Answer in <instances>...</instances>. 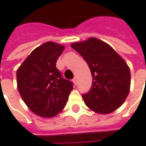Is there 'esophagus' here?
<instances>
[{
    "label": "esophagus",
    "mask_w": 146,
    "mask_h": 146,
    "mask_svg": "<svg viewBox=\"0 0 146 146\" xmlns=\"http://www.w3.org/2000/svg\"><path fill=\"white\" fill-rule=\"evenodd\" d=\"M73 84L75 85V86L77 85V78H73Z\"/></svg>",
    "instance_id": "34e87169"
}]
</instances>
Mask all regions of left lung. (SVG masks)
Returning <instances> with one entry per match:
<instances>
[{"instance_id": "left-lung-1", "label": "left lung", "mask_w": 146, "mask_h": 146, "mask_svg": "<svg viewBox=\"0 0 146 146\" xmlns=\"http://www.w3.org/2000/svg\"><path fill=\"white\" fill-rule=\"evenodd\" d=\"M71 47L86 60L92 74V86L82 98L99 114L118 109L129 93L131 75L128 64L108 43L96 38L74 43Z\"/></svg>"}]
</instances>
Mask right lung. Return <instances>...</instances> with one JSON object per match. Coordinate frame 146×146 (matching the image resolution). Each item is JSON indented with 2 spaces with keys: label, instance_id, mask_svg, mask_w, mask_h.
<instances>
[{
  "label": "right lung",
  "instance_id": "right-lung-1",
  "mask_svg": "<svg viewBox=\"0 0 146 146\" xmlns=\"http://www.w3.org/2000/svg\"><path fill=\"white\" fill-rule=\"evenodd\" d=\"M63 45L47 42L35 48L17 71L18 90L30 110L50 118L65 107L73 90L72 82L62 78L56 67Z\"/></svg>",
  "mask_w": 146,
  "mask_h": 146
}]
</instances>
